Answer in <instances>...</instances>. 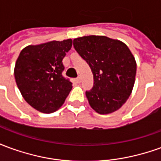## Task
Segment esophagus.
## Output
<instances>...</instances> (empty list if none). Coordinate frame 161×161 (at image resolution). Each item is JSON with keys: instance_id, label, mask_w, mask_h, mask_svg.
Wrapping results in <instances>:
<instances>
[{"instance_id": "34e87169", "label": "esophagus", "mask_w": 161, "mask_h": 161, "mask_svg": "<svg viewBox=\"0 0 161 161\" xmlns=\"http://www.w3.org/2000/svg\"><path fill=\"white\" fill-rule=\"evenodd\" d=\"M81 80H82V78H81V77H80V76H79V77H78L77 78V83H78V84H80Z\"/></svg>"}]
</instances>
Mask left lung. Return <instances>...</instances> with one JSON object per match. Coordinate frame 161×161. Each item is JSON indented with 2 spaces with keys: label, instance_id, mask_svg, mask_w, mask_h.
I'll return each mask as SVG.
<instances>
[{
  "label": "left lung",
  "instance_id": "left-lung-1",
  "mask_svg": "<svg viewBox=\"0 0 161 161\" xmlns=\"http://www.w3.org/2000/svg\"><path fill=\"white\" fill-rule=\"evenodd\" d=\"M73 46L93 73V88L86 91L91 108L101 115L118 110L135 81L136 61L129 48L120 40L98 35L77 38Z\"/></svg>",
  "mask_w": 161,
  "mask_h": 161
}]
</instances>
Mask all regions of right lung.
<instances>
[{
  "mask_svg": "<svg viewBox=\"0 0 161 161\" xmlns=\"http://www.w3.org/2000/svg\"><path fill=\"white\" fill-rule=\"evenodd\" d=\"M72 40H53L30 45L20 52L14 67V78L23 98L33 108L50 114L63 105L72 84L63 77L62 60Z\"/></svg>",
  "mask_w": 161,
  "mask_h": 161,
  "instance_id": "1",
  "label": "right lung"
}]
</instances>
